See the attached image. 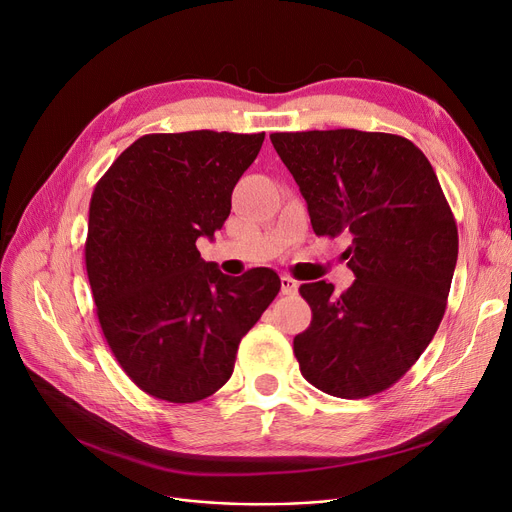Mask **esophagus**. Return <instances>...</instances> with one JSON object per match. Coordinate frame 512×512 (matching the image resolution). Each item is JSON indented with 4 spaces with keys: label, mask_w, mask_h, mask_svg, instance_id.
Returning a JSON list of instances; mask_svg holds the SVG:
<instances>
[{
    "label": "esophagus",
    "mask_w": 512,
    "mask_h": 512,
    "mask_svg": "<svg viewBox=\"0 0 512 512\" xmlns=\"http://www.w3.org/2000/svg\"><path fill=\"white\" fill-rule=\"evenodd\" d=\"M280 284H282V294H294V292L299 290L297 280H292L290 276H282V278H280Z\"/></svg>",
    "instance_id": "34e87169"
}]
</instances>
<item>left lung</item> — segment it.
<instances>
[{
	"label": "left lung",
	"instance_id": "1",
	"mask_svg": "<svg viewBox=\"0 0 512 512\" xmlns=\"http://www.w3.org/2000/svg\"><path fill=\"white\" fill-rule=\"evenodd\" d=\"M317 236L351 234L355 282L303 284L311 326L294 336L303 378L338 398L378 394L405 375L446 311L459 232L419 147L355 128L274 132Z\"/></svg>",
	"mask_w": 512,
	"mask_h": 512
}]
</instances>
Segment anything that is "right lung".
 <instances>
[{
	"instance_id": "right-lung-1",
	"label": "right lung",
	"mask_w": 512,
	"mask_h": 512,
	"mask_svg": "<svg viewBox=\"0 0 512 512\" xmlns=\"http://www.w3.org/2000/svg\"><path fill=\"white\" fill-rule=\"evenodd\" d=\"M265 132L145 134L97 182L85 242L103 336L128 378L168 402H197L234 371L238 344L280 292L270 267L226 276L203 261Z\"/></svg>"
}]
</instances>
